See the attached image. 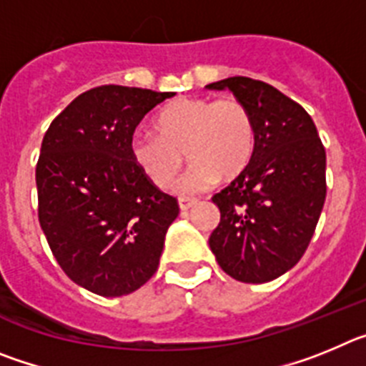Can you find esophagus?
Segmentation results:
<instances>
[{"instance_id":"obj_1","label":"esophagus","mask_w":366,"mask_h":366,"mask_svg":"<svg viewBox=\"0 0 366 366\" xmlns=\"http://www.w3.org/2000/svg\"><path fill=\"white\" fill-rule=\"evenodd\" d=\"M198 203V199H192V198H179V209L181 212H187L189 209H192L194 205Z\"/></svg>"}]
</instances>
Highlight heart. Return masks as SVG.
<instances>
[{
  "label": "heart",
  "instance_id": "obj_1",
  "mask_svg": "<svg viewBox=\"0 0 366 366\" xmlns=\"http://www.w3.org/2000/svg\"><path fill=\"white\" fill-rule=\"evenodd\" d=\"M155 135H135L130 155L150 183L168 189L183 167V154L192 161L177 181L183 196L198 194L222 176L234 177L253 157L257 126L253 113L238 99L185 97L164 106L154 117Z\"/></svg>",
  "mask_w": 366,
  "mask_h": 366
}]
</instances>
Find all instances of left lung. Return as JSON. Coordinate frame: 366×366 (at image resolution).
Returning <instances> with one entry per match:
<instances>
[{"mask_svg":"<svg viewBox=\"0 0 366 366\" xmlns=\"http://www.w3.org/2000/svg\"><path fill=\"white\" fill-rule=\"evenodd\" d=\"M253 113L257 144L240 176L212 196L219 223L209 238L219 267L262 284L292 269L308 249L326 199V152L306 109L247 76L209 84Z\"/></svg>","mask_w":366,"mask_h":366,"instance_id":"obj_1","label":"left lung"}]
</instances>
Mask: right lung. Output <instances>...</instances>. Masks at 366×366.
<instances>
[{
    "label": "right lung",
    "instance_id": "right-lung-1",
    "mask_svg": "<svg viewBox=\"0 0 366 366\" xmlns=\"http://www.w3.org/2000/svg\"><path fill=\"white\" fill-rule=\"evenodd\" d=\"M172 92L99 86L45 132L36 164L38 219L58 266L102 297L135 292L157 271L177 199L130 155L137 124Z\"/></svg>",
    "mask_w": 366,
    "mask_h": 366
}]
</instances>
